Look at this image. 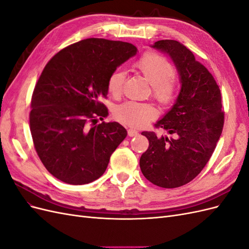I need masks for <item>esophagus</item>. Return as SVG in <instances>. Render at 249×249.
<instances>
[{
    "label": "esophagus",
    "instance_id": "esophagus-1",
    "mask_svg": "<svg viewBox=\"0 0 249 249\" xmlns=\"http://www.w3.org/2000/svg\"><path fill=\"white\" fill-rule=\"evenodd\" d=\"M127 133H129V136H131V137L137 136V135H138V131H136L135 129H129V131H127Z\"/></svg>",
    "mask_w": 249,
    "mask_h": 249
}]
</instances>
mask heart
<instances>
[{
	"mask_svg": "<svg viewBox=\"0 0 249 249\" xmlns=\"http://www.w3.org/2000/svg\"><path fill=\"white\" fill-rule=\"evenodd\" d=\"M135 67L144 77L152 87V95L162 107H168L176 101L179 82L173 73V66L168 59L155 52L146 53L135 64ZM124 72L116 71L108 79V92L114 97L123 94ZM157 115L152 104L126 102L115 110V117L123 124L138 127L144 125Z\"/></svg>",
	"mask_w": 249,
	"mask_h": 249,
	"instance_id": "1",
	"label": "heart"
}]
</instances>
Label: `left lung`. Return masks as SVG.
<instances>
[{"instance_id": "8db88e82", "label": "left lung", "mask_w": 249, "mask_h": 249, "mask_svg": "<svg viewBox=\"0 0 249 249\" xmlns=\"http://www.w3.org/2000/svg\"><path fill=\"white\" fill-rule=\"evenodd\" d=\"M153 48L169 55L182 86L175 105L155 124L176 138L142 132L149 146L140 158V168L154 185L178 188L199 175L220 138L224 124L221 93L212 73L184 44L165 39Z\"/></svg>"}]
</instances>
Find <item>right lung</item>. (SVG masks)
<instances>
[{
    "label": "right lung",
    "instance_id": "obj_1",
    "mask_svg": "<svg viewBox=\"0 0 249 249\" xmlns=\"http://www.w3.org/2000/svg\"><path fill=\"white\" fill-rule=\"evenodd\" d=\"M136 54L132 43L87 38L47 63L32 94L30 130L37 155L56 178L84 185L106 171L127 133L115 122L96 124L108 115L99 99L107 96L111 74Z\"/></svg>",
    "mask_w": 249,
    "mask_h": 249
}]
</instances>
